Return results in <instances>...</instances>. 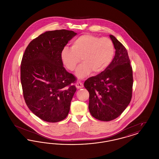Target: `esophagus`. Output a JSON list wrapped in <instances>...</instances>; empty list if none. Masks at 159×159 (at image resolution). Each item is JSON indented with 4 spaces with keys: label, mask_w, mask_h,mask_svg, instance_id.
Segmentation results:
<instances>
[{
    "label": "esophagus",
    "mask_w": 159,
    "mask_h": 159,
    "mask_svg": "<svg viewBox=\"0 0 159 159\" xmlns=\"http://www.w3.org/2000/svg\"><path fill=\"white\" fill-rule=\"evenodd\" d=\"M76 87L77 89H80L83 87V83L80 82H77L76 84Z\"/></svg>",
    "instance_id": "esophagus-1"
}]
</instances>
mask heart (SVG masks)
Here are the masks:
<instances>
[{"label":"heart","mask_w":159,"mask_h":159,"mask_svg":"<svg viewBox=\"0 0 159 159\" xmlns=\"http://www.w3.org/2000/svg\"><path fill=\"white\" fill-rule=\"evenodd\" d=\"M114 46L108 38H100L91 34H83L73 40L71 48L65 46L61 52L64 66L74 71L82 59L83 61L76 70V75L82 79L91 71L98 74L104 71L113 60Z\"/></svg>","instance_id":"1"}]
</instances>
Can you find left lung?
I'll use <instances>...</instances> for the list:
<instances>
[{
	"label": "left lung",
	"mask_w": 159,
	"mask_h": 159,
	"mask_svg": "<svg viewBox=\"0 0 159 159\" xmlns=\"http://www.w3.org/2000/svg\"><path fill=\"white\" fill-rule=\"evenodd\" d=\"M110 38L116 49L109 66L98 75L84 83L89 93V110L101 121H111L118 117L132 98L133 72L125 47L113 35Z\"/></svg>",
	"instance_id": "1"
}]
</instances>
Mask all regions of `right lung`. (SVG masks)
Masks as SVG:
<instances>
[{
	"label": "right lung",
	"mask_w": 159,
	"mask_h": 159,
	"mask_svg": "<svg viewBox=\"0 0 159 159\" xmlns=\"http://www.w3.org/2000/svg\"><path fill=\"white\" fill-rule=\"evenodd\" d=\"M77 33L49 31L26 48L21 64V82L25 102L31 112L47 122L67 116L76 92V77L63 67L61 52Z\"/></svg>",
	"instance_id": "right-lung-1"
}]
</instances>
